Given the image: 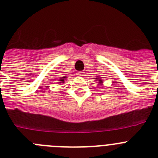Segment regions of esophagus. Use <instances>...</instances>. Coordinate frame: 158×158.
Returning <instances> with one entry per match:
<instances>
[{"mask_svg": "<svg viewBox=\"0 0 158 158\" xmlns=\"http://www.w3.org/2000/svg\"><path fill=\"white\" fill-rule=\"evenodd\" d=\"M78 75H79L80 77H83V76H85V73L79 72V73H78Z\"/></svg>", "mask_w": 158, "mask_h": 158, "instance_id": "esophagus-1", "label": "esophagus"}]
</instances>
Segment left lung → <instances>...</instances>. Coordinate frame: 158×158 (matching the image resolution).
<instances>
[{"mask_svg":"<svg viewBox=\"0 0 158 158\" xmlns=\"http://www.w3.org/2000/svg\"><path fill=\"white\" fill-rule=\"evenodd\" d=\"M96 80L98 81V84L97 85H103V81H102V79L100 77H97V78H96Z\"/></svg>","mask_w":158,"mask_h":158,"instance_id":"obj_1","label":"left lung"}]
</instances>
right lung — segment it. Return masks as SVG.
<instances>
[{"mask_svg": "<svg viewBox=\"0 0 158 158\" xmlns=\"http://www.w3.org/2000/svg\"><path fill=\"white\" fill-rule=\"evenodd\" d=\"M65 78H66V77H62V78H60V79H59V81H58V84L64 83V82H65Z\"/></svg>", "mask_w": 158, "mask_h": 158, "instance_id": "1", "label": "right lung"}]
</instances>
